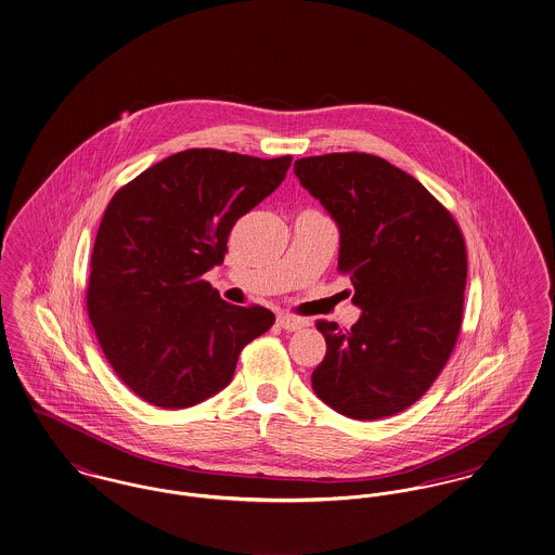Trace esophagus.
Segmentation results:
<instances>
[{"label":"esophagus","mask_w":555,"mask_h":555,"mask_svg":"<svg viewBox=\"0 0 555 555\" xmlns=\"http://www.w3.org/2000/svg\"><path fill=\"white\" fill-rule=\"evenodd\" d=\"M278 325L286 332H298V330L307 327L309 321L300 319V317H292V314H278Z\"/></svg>","instance_id":"34e87169"}]
</instances>
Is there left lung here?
Masks as SVG:
<instances>
[{
    "instance_id": "1",
    "label": "left lung",
    "mask_w": 555,
    "mask_h": 555,
    "mask_svg": "<svg viewBox=\"0 0 555 555\" xmlns=\"http://www.w3.org/2000/svg\"><path fill=\"white\" fill-rule=\"evenodd\" d=\"M294 173L338 225V271L361 309L350 330L317 323L327 352L311 375L314 393L357 421L402 412L431 387L459 338V223L418 180L369 153L305 157Z\"/></svg>"
}]
</instances>
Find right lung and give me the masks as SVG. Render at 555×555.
Segmentation results:
<instances>
[{
  "instance_id": "1",
  "label": "right lung",
  "mask_w": 555,
  "mask_h": 555,
  "mask_svg": "<svg viewBox=\"0 0 555 555\" xmlns=\"http://www.w3.org/2000/svg\"><path fill=\"white\" fill-rule=\"evenodd\" d=\"M292 157L189 149L109 201L96 232L87 309L121 382L149 404L189 409L234 377L242 348L275 314L225 302L203 275L223 261L238 217L286 178Z\"/></svg>"
}]
</instances>
